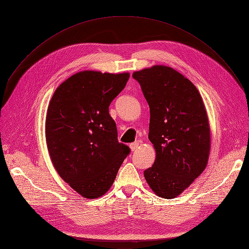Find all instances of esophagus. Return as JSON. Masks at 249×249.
I'll return each instance as SVG.
<instances>
[{
  "label": "esophagus",
  "instance_id": "esophagus-1",
  "mask_svg": "<svg viewBox=\"0 0 249 249\" xmlns=\"http://www.w3.org/2000/svg\"><path fill=\"white\" fill-rule=\"evenodd\" d=\"M138 145H139V143L137 142H132V143H130V148H131V150L132 151H134V150H136L137 149V147H138Z\"/></svg>",
  "mask_w": 249,
  "mask_h": 249
}]
</instances>
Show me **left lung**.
I'll use <instances>...</instances> for the list:
<instances>
[{
  "label": "left lung",
  "mask_w": 249,
  "mask_h": 249,
  "mask_svg": "<svg viewBox=\"0 0 249 249\" xmlns=\"http://www.w3.org/2000/svg\"><path fill=\"white\" fill-rule=\"evenodd\" d=\"M132 77L149 107L148 139L156 149L144 178L157 196L174 198L208 164L211 133L202 99L189 79L167 66L136 71Z\"/></svg>",
  "instance_id": "1"
}]
</instances>
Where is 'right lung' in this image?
<instances>
[{"mask_svg":"<svg viewBox=\"0 0 249 249\" xmlns=\"http://www.w3.org/2000/svg\"><path fill=\"white\" fill-rule=\"evenodd\" d=\"M129 73L82 71L65 80L50 102L46 138L61 178L86 198L102 196L112 186L130 148L118 142L109 107Z\"/></svg>","mask_w":249,"mask_h":249,"instance_id":"obj_1","label":"right lung"}]
</instances>
